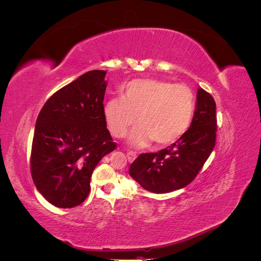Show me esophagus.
<instances>
[{"instance_id":"1","label":"esophagus","mask_w":261,"mask_h":261,"mask_svg":"<svg viewBox=\"0 0 261 261\" xmlns=\"http://www.w3.org/2000/svg\"><path fill=\"white\" fill-rule=\"evenodd\" d=\"M137 158V154L135 152H127V159L129 162H133Z\"/></svg>"}]
</instances>
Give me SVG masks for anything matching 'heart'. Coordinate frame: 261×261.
I'll return each instance as SVG.
<instances>
[{"instance_id": "heart-1", "label": "heart", "mask_w": 261, "mask_h": 261, "mask_svg": "<svg viewBox=\"0 0 261 261\" xmlns=\"http://www.w3.org/2000/svg\"><path fill=\"white\" fill-rule=\"evenodd\" d=\"M105 118L113 136L124 137L140 125L128 139L132 147L175 143L188 130L195 113V94L185 85L160 80H135L125 86L123 99L105 105Z\"/></svg>"}]
</instances>
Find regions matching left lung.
Returning <instances> with one entry per match:
<instances>
[{"label": "left lung", "mask_w": 261, "mask_h": 261, "mask_svg": "<svg viewBox=\"0 0 261 261\" xmlns=\"http://www.w3.org/2000/svg\"><path fill=\"white\" fill-rule=\"evenodd\" d=\"M216 102L197 90L196 110L188 130L159 152L141 153L130 164L129 175L146 191L164 194L188 185L198 174L216 145Z\"/></svg>", "instance_id": "1"}]
</instances>
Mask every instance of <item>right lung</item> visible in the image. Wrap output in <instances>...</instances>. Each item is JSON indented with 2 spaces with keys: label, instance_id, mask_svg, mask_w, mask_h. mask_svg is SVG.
Instances as JSON below:
<instances>
[{
  "label": "right lung",
  "instance_id": "obj_1",
  "mask_svg": "<svg viewBox=\"0 0 261 261\" xmlns=\"http://www.w3.org/2000/svg\"><path fill=\"white\" fill-rule=\"evenodd\" d=\"M106 70H90L63 87L38 115L30 170L44 198L58 208L81 204L94 168L116 148L103 113Z\"/></svg>",
  "mask_w": 261,
  "mask_h": 261
}]
</instances>
